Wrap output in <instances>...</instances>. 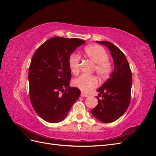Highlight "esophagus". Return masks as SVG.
<instances>
[{"label":"esophagus","mask_w":156,"mask_h":156,"mask_svg":"<svg viewBox=\"0 0 156 156\" xmlns=\"http://www.w3.org/2000/svg\"><path fill=\"white\" fill-rule=\"evenodd\" d=\"M81 97H83V98H87V97H88L89 96L87 95V94H84V92H81Z\"/></svg>","instance_id":"34e87169"}]
</instances>
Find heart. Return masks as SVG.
<instances>
[{
  "instance_id": "obj_1",
  "label": "heart",
  "mask_w": 156,
  "mask_h": 156,
  "mask_svg": "<svg viewBox=\"0 0 156 156\" xmlns=\"http://www.w3.org/2000/svg\"><path fill=\"white\" fill-rule=\"evenodd\" d=\"M84 55L94 64L93 72H95L98 77L101 79H107L110 77L112 72V64L108 60V56L106 51L101 46L91 45L84 49ZM80 57L72 55L69 58V66L71 72L77 75L79 73ZM97 78L94 75H81L74 79L72 84L83 92H90L98 86Z\"/></svg>"
}]
</instances>
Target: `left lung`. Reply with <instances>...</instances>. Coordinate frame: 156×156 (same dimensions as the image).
Listing matches in <instances>:
<instances>
[{
  "label": "left lung",
  "mask_w": 156,
  "mask_h": 156,
  "mask_svg": "<svg viewBox=\"0 0 156 156\" xmlns=\"http://www.w3.org/2000/svg\"><path fill=\"white\" fill-rule=\"evenodd\" d=\"M107 47L115 64L114 70L103 85L97 90L98 104L91 110L92 115L103 123H111L123 115L131 101L132 74L124 54L108 41H97Z\"/></svg>",
  "instance_id": "left-lung-1"
}]
</instances>
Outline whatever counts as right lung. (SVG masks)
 Masks as SVG:
<instances>
[{
	"label": "right lung",
	"instance_id": "1",
	"mask_svg": "<svg viewBox=\"0 0 156 156\" xmlns=\"http://www.w3.org/2000/svg\"><path fill=\"white\" fill-rule=\"evenodd\" d=\"M84 43L78 38L53 37L32 56L29 72L30 100L37 114L46 122L62 121L80 96L78 88L69 87L72 73L68 61Z\"/></svg>",
	"mask_w": 156,
	"mask_h": 156
}]
</instances>
